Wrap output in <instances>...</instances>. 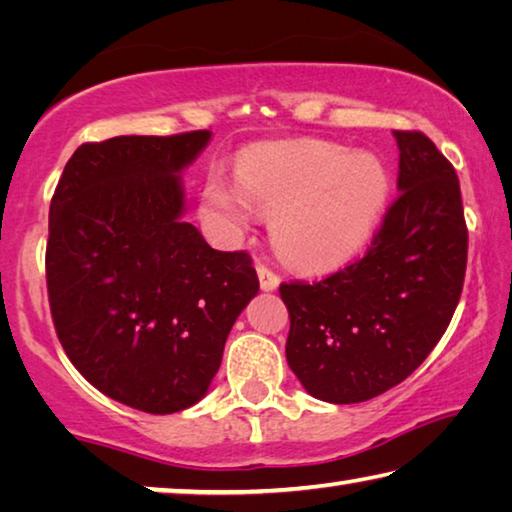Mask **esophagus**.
Instances as JSON below:
<instances>
[{
    "instance_id": "esophagus-1",
    "label": "esophagus",
    "mask_w": 512,
    "mask_h": 512,
    "mask_svg": "<svg viewBox=\"0 0 512 512\" xmlns=\"http://www.w3.org/2000/svg\"><path fill=\"white\" fill-rule=\"evenodd\" d=\"M257 275H259V287L264 291H273L277 289V284H280V275L266 264H257Z\"/></svg>"
}]
</instances>
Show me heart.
Masks as SVG:
<instances>
[{"instance_id":"heart-1","label":"heart","mask_w":512,"mask_h":512,"mask_svg":"<svg viewBox=\"0 0 512 512\" xmlns=\"http://www.w3.org/2000/svg\"><path fill=\"white\" fill-rule=\"evenodd\" d=\"M386 196L388 173L375 155L291 142L246 153L237 180H207L203 205L212 219L228 225L248 223L253 207L273 216L277 250L293 264L320 268L357 253Z\"/></svg>"}]
</instances>
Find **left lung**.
I'll list each match as a JSON object with an SVG mask.
<instances>
[{
  "label": "left lung",
  "instance_id": "8db88e82",
  "mask_svg": "<svg viewBox=\"0 0 512 512\" xmlns=\"http://www.w3.org/2000/svg\"><path fill=\"white\" fill-rule=\"evenodd\" d=\"M397 189L366 255L320 282H282L287 361L309 395L357 404L404 381L436 348L461 300V185L420 131H393Z\"/></svg>",
  "mask_w": 512,
  "mask_h": 512
}]
</instances>
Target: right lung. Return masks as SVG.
I'll use <instances>...</instances> for the list:
<instances>
[{
	"label": "right lung",
	"mask_w": 512,
	"mask_h": 512,
	"mask_svg": "<svg viewBox=\"0 0 512 512\" xmlns=\"http://www.w3.org/2000/svg\"><path fill=\"white\" fill-rule=\"evenodd\" d=\"M207 142L210 131L85 142L51 196L45 268L58 341L94 388L137 411L201 400L259 291L246 250H214L180 219L178 173Z\"/></svg>",
	"instance_id": "obj_1"
}]
</instances>
